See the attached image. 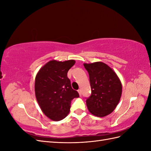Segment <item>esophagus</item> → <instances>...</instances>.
<instances>
[{
	"instance_id": "obj_1",
	"label": "esophagus",
	"mask_w": 151,
	"mask_h": 151,
	"mask_svg": "<svg viewBox=\"0 0 151 151\" xmlns=\"http://www.w3.org/2000/svg\"><path fill=\"white\" fill-rule=\"evenodd\" d=\"M78 93H79V95L81 97V96H82V91H81V89H78Z\"/></svg>"
}]
</instances>
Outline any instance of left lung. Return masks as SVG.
Wrapping results in <instances>:
<instances>
[{
	"instance_id": "left-lung-1",
	"label": "left lung",
	"mask_w": 151,
	"mask_h": 151,
	"mask_svg": "<svg viewBox=\"0 0 151 151\" xmlns=\"http://www.w3.org/2000/svg\"><path fill=\"white\" fill-rule=\"evenodd\" d=\"M89 76L91 95L86 105L95 116L102 117L116 108L122 94V84L117 74L102 62L84 63Z\"/></svg>"
}]
</instances>
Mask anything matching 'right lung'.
<instances>
[{
    "mask_svg": "<svg viewBox=\"0 0 151 151\" xmlns=\"http://www.w3.org/2000/svg\"><path fill=\"white\" fill-rule=\"evenodd\" d=\"M74 60H50L41 67L35 78V94L41 110L50 119L62 120L69 114L70 102L79 97L71 88L67 72Z\"/></svg>",
    "mask_w": 151,
    "mask_h": 151,
    "instance_id": "1",
    "label": "right lung"
}]
</instances>
